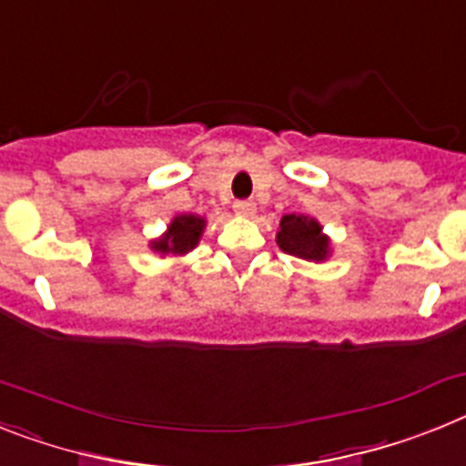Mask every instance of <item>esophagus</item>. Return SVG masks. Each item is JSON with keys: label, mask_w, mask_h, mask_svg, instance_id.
<instances>
[{"label": "esophagus", "mask_w": 466, "mask_h": 466, "mask_svg": "<svg viewBox=\"0 0 466 466\" xmlns=\"http://www.w3.org/2000/svg\"><path fill=\"white\" fill-rule=\"evenodd\" d=\"M233 209H236V214H240V217H254L257 205H254L252 200H238L236 205H233Z\"/></svg>", "instance_id": "esophagus-1"}]
</instances>
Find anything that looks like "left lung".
Segmentation results:
<instances>
[{"label": "left lung", "mask_w": 466, "mask_h": 466, "mask_svg": "<svg viewBox=\"0 0 466 466\" xmlns=\"http://www.w3.org/2000/svg\"><path fill=\"white\" fill-rule=\"evenodd\" d=\"M278 245L282 252L301 257V259L320 261L328 254V238L320 233L316 218L301 214H285L278 230Z\"/></svg>", "instance_id": "1"}]
</instances>
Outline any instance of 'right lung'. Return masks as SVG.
Here are the masks:
<instances>
[{
  "mask_svg": "<svg viewBox=\"0 0 466 466\" xmlns=\"http://www.w3.org/2000/svg\"><path fill=\"white\" fill-rule=\"evenodd\" d=\"M202 221L200 217H195V214H184V217H177L169 226V233H167L162 240L153 242V249L155 252H162V254H184L188 249H193L200 240V233H202Z\"/></svg>",
  "mask_w": 466,
  "mask_h": 466,
  "instance_id": "1",
  "label": "right lung"
}]
</instances>
